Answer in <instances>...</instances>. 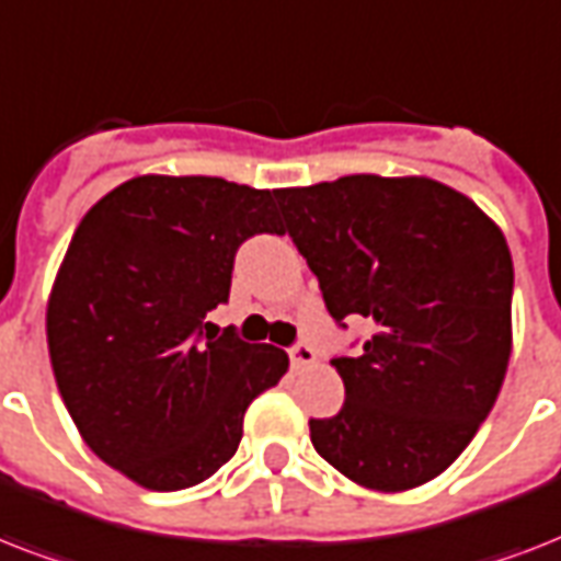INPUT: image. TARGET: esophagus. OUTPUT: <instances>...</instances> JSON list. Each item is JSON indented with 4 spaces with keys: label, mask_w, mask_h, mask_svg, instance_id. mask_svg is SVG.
<instances>
[{
    "label": "esophagus",
    "mask_w": 561,
    "mask_h": 561,
    "mask_svg": "<svg viewBox=\"0 0 561 561\" xmlns=\"http://www.w3.org/2000/svg\"><path fill=\"white\" fill-rule=\"evenodd\" d=\"M288 355L294 367H314L317 364V352L311 350L308 343H294L288 350Z\"/></svg>",
    "instance_id": "obj_1"
}]
</instances>
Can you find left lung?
I'll return each mask as SVG.
<instances>
[{
    "label": "left lung",
    "instance_id": "1",
    "mask_svg": "<svg viewBox=\"0 0 561 561\" xmlns=\"http://www.w3.org/2000/svg\"><path fill=\"white\" fill-rule=\"evenodd\" d=\"M285 232L346 329L373 325L334 358L346 401L311 419V443L343 478L404 492L443 474L478 434L513 352V255L466 194L427 178L352 174L276 188Z\"/></svg>",
    "mask_w": 561,
    "mask_h": 561
}]
</instances>
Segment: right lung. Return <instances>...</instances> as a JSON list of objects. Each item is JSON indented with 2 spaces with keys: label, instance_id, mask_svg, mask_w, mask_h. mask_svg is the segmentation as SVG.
Listing matches in <instances>:
<instances>
[{
  "label": "right lung",
  "instance_id": "add662e5",
  "mask_svg": "<svg viewBox=\"0 0 561 561\" xmlns=\"http://www.w3.org/2000/svg\"><path fill=\"white\" fill-rule=\"evenodd\" d=\"M273 194L145 174L75 229L46 308L51 369L83 443L139 486L211 478L238 451L250 401L288 373L282 350L206 323L229 299L238 247L282 236Z\"/></svg>",
  "mask_w": 561,
  "mask_h": 561
}]
</instances>
